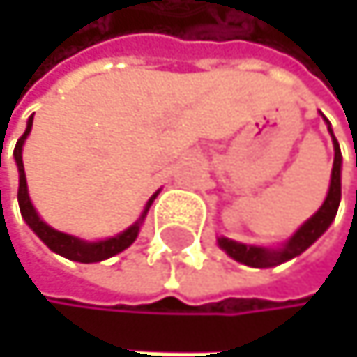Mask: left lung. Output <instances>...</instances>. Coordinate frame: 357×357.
<instances>
[{"mask_svg": "<svg viewBox=\"0 0 357 357\" xmlns=\"http://www.w3.org/2000/svg\"><path fill=\"white\" fill-rule=\"evenodd\" d=\"M326 119V117H324ZM328 121V119H326ZM328 130L332 135V143H334V165H332V180H330V190L328 197L324 201L321 208L314 212L296 233L289 238L282 248H264V246H248V244H240V242H233L229 238H218V246L236 261L250 266V268H274L280 266L289 259L302 255L314 240H319L326 229L332 225L336 212H338V203H340V147L338 141L328 124Z\"/></svg>", "mask_w": 357, "mask_h": 357, "instance_id": "8db88e82", "label": "left lung"}]
</instances>
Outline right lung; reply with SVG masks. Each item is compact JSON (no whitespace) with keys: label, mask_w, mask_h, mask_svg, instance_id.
Instances as JSON below:
<instances>
[{"label":"right lung","mask_w":357,"mask_h":357,"mask_svg":"<svg viewBox=\"0 0 357 357\" xmlns=\"http://www.w3.org/2000/svg\"><path fill=\"white\" fill-rule=\"evenodd\" d=\"M31 124H33V117H29L27 121V128L23 132V137L17 141V147H15V160H17V167H19V208H21V216L25 218V222L29 225V229L36 233V236L43 240L53 252L70 259V261H79V264H96V261H105L109 257H115L117 252L126 250L139 236V229H141V222L149 210V205L154 203L156 195L147 201L145 210L141 214V218L128 227L126 231H121L119 236L115 238H109V240H100V242H85V240H79L75 236H68V233H61L53 227H49L43 218L38 216V212L33 210V205L29 201V192H27V180H25V169H23V143L31 130Z\"/></svg>","instance_id":"add662e5"}]
</instances>
